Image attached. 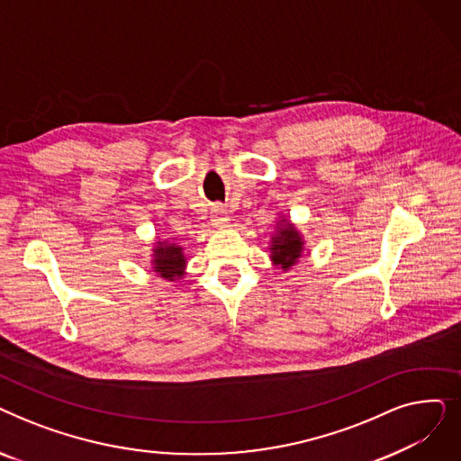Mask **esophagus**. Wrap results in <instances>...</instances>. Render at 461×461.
<instances>
[{"label": "esophagus", "instance_id": "34e87169", "mask_svg": "<svg viewBox=\"0 0 461 461\" xmlns=\"http://www.w3.org/2000/svg\"><path fill=\"white\" fill-rule=\"evenodd\" d=\"M211 222H212L214 228H226L230 224V216H228L226 209L214 207L212 209V216H211Z\"/></svg>", "mask_w": 461, "mask_h": 461}]
</instances>
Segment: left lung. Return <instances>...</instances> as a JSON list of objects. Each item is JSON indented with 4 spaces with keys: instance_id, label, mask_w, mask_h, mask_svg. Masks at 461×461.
<instances>
[{
    "instance_id": "8db88e82",
    "label": "left lung",
    "mask_w": 461,
    "mask_h": 461,
    "mask_svg": "<svg viewBox=\"0 0 461 461\" xmlns=\"http://www.w3.org/2000/svg\"><path fill=\"white\" fill-rule=\"evenodd\" d=\"M280 228L271 239V259L275 265H280L284 271L292 269L297 259L303 256L304 243L301 233L295 230L294 224L282 221Z\"/></svg>"
}]
</instances>
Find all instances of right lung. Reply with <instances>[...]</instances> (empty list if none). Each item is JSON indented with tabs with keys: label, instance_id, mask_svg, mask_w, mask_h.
Segmentation results:
<instances>
[{
	"label": "right lung",
	"instance_id": "add662e5",
	"mask_svg": "<svg viewBox=\"0 0 461 461\" xmlns=\"http://www.w3.org/2000/svg\"><path fill=\"white\" fill-rule=\"evenodd\" d=\"M153 271L158 273V276L174 282L185 275L186 258L183 247L169 243V240H158L153 249Z\"/></svg>",
	"mask_w": 461,
	"mask_h": 461
}]
</instances>
